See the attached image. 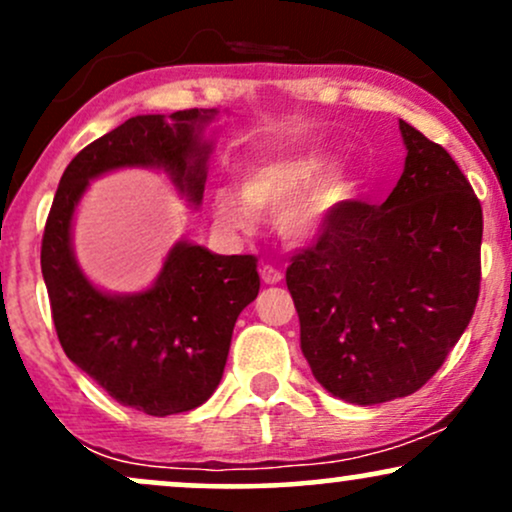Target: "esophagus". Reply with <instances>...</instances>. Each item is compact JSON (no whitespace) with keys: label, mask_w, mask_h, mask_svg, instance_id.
<instances>
[{"label":"esophagus","mask_w":512,"mask_h":512,"mask_svg":"<svg viewBox=\"0 0 512 512\" xmlns=\"http://www.w3.org/2000/svg\"><path fill=\"white\" fill-rule=\"evenodd\" d=\"M260 276L264 284H279L281 279H284V274H281V269L272 267V264H262L260 267Z\"/></svg>","instance_id":"obj_1"}]
</instances>
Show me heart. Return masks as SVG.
Listing matches in <instances>:
<instances>
[{
	"label": "heart",
	"instance_id": "1",
	"mask_svg": "<svg viewBox=\"0 0 512 512\" xmlns=\"http://www.w3.org/2000/svg\"><path fill=\"white\" fill-rule=\"evenodd\" d=\"M327 156L296 154L262 158L245 168L240 192L219 187L211 199L216 223L248 231L255 211L279 209V231L291 240L320 236L339 209L356 195V178L346 168H330Z\"/></svg>",
	"mask_w": 512,
	"mask_h": 512
}]
</instances>
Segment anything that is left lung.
<instances>
[{
    "mask_svg": "<svg viewBox=\"0 0 512 512\" xmlns=\"http://www.w3.org/2000/svg\"><path fill=\"white\" fill-rule=\"evenodd\" d=\"M399 129L407 161L390 197L351 199L286 269L315 380L354 404L424 387L479 301V199L443 146Z\"/></svg>",
    "mask_w": 512,
    "mask_h": 512,
    "instance_id": "1",
    "label": "left lung"
}]
</instances>
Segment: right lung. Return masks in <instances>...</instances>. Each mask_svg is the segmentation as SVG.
Returning a JSON list of instances; mask_svg holds the SVG:
<instances>
[{"mask_svg":"<svg viewBox=\"0 0 512 512\" xmlns=\"http://www.w3.org/2000/svg\"><path fill=\"white\" fill-rule=\"evenodd\" d=\"M214 115L129 117L72 158L45 223L40 267L64 354L110 397L149 416L190 411L214 395L240 310L260 293L257 257L182 240L151 289L110 296L74 260L72 216L88 180L127 166L163 168L192 204L202 202L211 151L202 129Z\"/></svg>","mask_w":512,"mask_h":512,"instance_id":"right-lung-1","label":"right lung"}]
</instances>
